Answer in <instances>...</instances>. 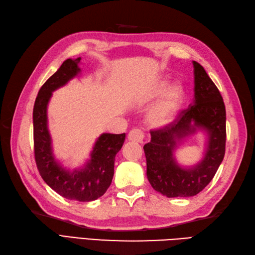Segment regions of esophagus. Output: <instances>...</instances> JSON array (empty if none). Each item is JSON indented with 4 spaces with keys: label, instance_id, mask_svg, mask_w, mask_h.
<instances>
[{
    "label": "esophagus",
    "instance_id": "esophagus-1",
    "mask_svg": "<svg viewBox=\"0 0 255 255\" xmlns=\"http://www.w3.org/2000/svg\"><path fill=\"white\" fill-rule=\"evenodd\" d=\"M144 139V132L141 129H132L128 133V140L133 142H142Z\"/></svg>",
    "mask_w": 255,
    "mask_h": 255
}]
</instances>
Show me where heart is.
Segmentation results:
<instances>
[{
    "instance_id": "b5f03b06",
    "label": "heart",
    "mask_w": 255,
    "mask_h": 255,
    "mask_svg": "<svg viewBox=\"0 0 255 255\" xmlns=\"http://www.w3.org/2000/svg\"><path fill=\"white\" fill-rule=\"evenodd\" d=\"M161 97L153 105L147 115V122L154 128L168 126L179 114L186 101V89L179 81L167 85L166 79H159L153 85L147 99L153 100Z\"/></svg>"
}]
</instances>
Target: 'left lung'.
<instances>
[{"label": "left lung", "instance_id": "8db88e82", "mask_svg": "<svg viewBox=\"0 0 255 255\" xmlns=\"http://www.w3.org/2000/svg\"><path fill=\"white\" fill-rule=\"evenodd\" d=\"M194 100L176 120L162 129L151 130L144 144L146 176L155 191L167 198L193 197L209 185L225 155L226 110L221 92L198 62L193 61ZM197 129L208 133L204 158L192 168H182L173 157L176 144Z\"/></svg>", "mask_w": 255, "mask_h": 255}]
</instances>
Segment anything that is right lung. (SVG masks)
I'll list each match as a JSON object with an SVG mask.
<instances>
[{"label":"right lung","instance_id":"obj_1","mask_svg":"<svg viewBox=\"0 0 255 255\" xmlns=\"http://www.w3.org/2000/svg\"><path fill=\"white\" fill-rule=\"evenodd\" d=\"M81 58L65 61L41 87L33 106V144L35 164L42 179L53 190L68 200L89 202L102 197L114 176V162L126 134L102 133L93 146L90 159L84 167L69 170L57 162L52 150L47 129V104L52 92L80 73Z\"/></svg>","mask_w":255,"mask_h":255}]
</instances>
